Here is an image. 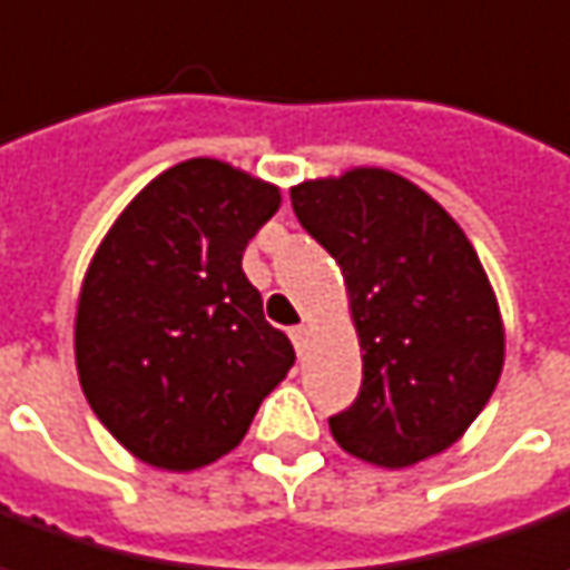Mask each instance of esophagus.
I'll list each match as a JSON object with an SVG mask.
<instances>
[{
  "label": "esophagus",
  "mask_w": 570,
  "mask_h": 570,
  "mask_svg": "<svg viewBox=\"0 0 570 570\" xmlns=\"http://www.w3.org/2000/svg\"><path fill=\"white\" fill-rule=\"evenodd\" d=\"M289 340H293V346L296 350H305V343H308V327L305 324H296V327H289Z\"/></svg>",
  "instance_id": "34e87169"
}]
</instances>
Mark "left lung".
I'll list each match as a JSON object with an SVG mask.
<instances>
[{"label":"left lung","mask_w":570,"mask_h":570,"mask_svg":"<svg viewBox=\"0 0 570 570\" xmlns=\"http://www.w3.org/2000/svg\"><path fill=\"white\" fill-rule=\"evenodd\" d=\"M293 212L343 271L362 390L331 433L377 468H412L462 436L497 390L505 327L490 277L443 205L386 168L289 189Z\"/></svg>","instance_id":"obj_1"}]
</instances>
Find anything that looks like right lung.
<instances>
[{
    "instance_id": "right-lung-1",
    "label": "right lung",
    "mask_w": 570,
    "mask_h": 570,
    "mask_svg": "<svg viewBox=\"0 0 570 570\" xmlns=\"http://www.w3.org/2000/svg\"><path fill=\"white\" fill-rule=\"evenodd\" d=\"M281 189L189 158L139 189L83 274L73 358L83 396L134 459L196 471L239 446L296 362L243 253Z\"/></svg>"
}]
</instances>
